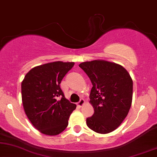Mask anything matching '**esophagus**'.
<instances>
[{
	"instance_id": "obj_1",
	"label": "esophagus",
	"mask_w": 157,
	"mask_h": 157,
	"mask_svg": "<svg viewBox=\"0 0 157 157\" xmlns=\"http://www.w3.org/2000/svg\"><path fill=\"white\" fill-rule=\"evenodd\" d=\"M84 104H85V101H84V99H83V98L79 101V102L77 103V106H78V107H82Z\"/></svg>"
}]
</instances>
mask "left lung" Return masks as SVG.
Here are the masks:
<instances>
[{"label": "left lung", "instance_id": "8db88e82", "mask_svg": "<svg viewBox=\"0 0 157 157\" xmlns=\"http://www.w3.org/2000/svg\"><path fill=\"white\" fill-rule=\"evenodd\" d=\"M79 67L93 85L89 102L94 113L86 119L88 127L98 134L113 132L121 125L132 106V77L122 66L104 60L83 62Z\"/></svg>", "mask_w": 157, "mask_h": 157}]
</instances>
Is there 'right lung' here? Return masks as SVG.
Returning a JSON list of instances; mask_svg holds the SVG:
<instances>
[{
  "instance_id": "right-lung-1",
  "label": "right lung",
  "mask_w": 157,
  "mask_h": 157,
  "mask_svg": "<svg viewBox=\"0 0 157 157\" xmlns=\"http://www.w3.org/2000/svg\"><path fill=\"white\" fill-rule=\"evenodd\" d=\"M74 66V62L54 61L36 66L21 83L25 114L34 127L45 135L56 136L63 132L76 108L60 88L62 79Z\"/></svg>"
}]
</instances>
